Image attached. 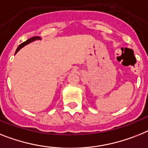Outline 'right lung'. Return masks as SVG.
Listing matches in <instances>:
<instances>
[{"label":"right lung","instance_id":"1","mask_svg":"<svg viewBox=\"0 0 148 148\" xmlns=\"http://www.w3.org/2000/svg\"><path fill=\"white\" fill-rule=\"evenodd\" d=\"M39 39H41V38L38 37V36H35V37H32V38H31L28 39V40H26V41H25V42H23V43L20 44V45H19V47H17L16 51V53H17V52L19 51V50L21 49L22 47H24L25 45H28V44H29V43H30V42H32V41H35V40H39Z\"/></svg>","mask_w":148,"mask_h":148}]
</instances>
